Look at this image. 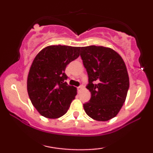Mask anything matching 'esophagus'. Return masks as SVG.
I'll return each instance as SVG.
<instances>
[{
    "instance_id": "1",
    "label": "esophagus",
    "mask_w": 153,
    "mask_h": 153,
    "mask_svg": "<svg viewBox=\"0 0 153 153\" xmlns=\"http://www.w3.org/2000/svg\"><path fill=\"white\" fill-rule=\"evenodd\" d=\"M82 89V85H80V86H79V87H78V91H80Z\"/></svg>"
}]
</instances>
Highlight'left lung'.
<instances>
[{
  "instance_id": "8db88e82",
  "label": "left lung",
  "mask_w": 153,
  "mask_h": 153,
  "mask_svg": "<svg viewBox=\"0 0 153 153\" xmlns=\"http://www.w3.org/2000/svg\"><path fill=\"white\" fill-rule=\"evenodd\" d=\"M80 57L91 94L84 110L94 120H109L117 115L127 97L129 79L125 63L116 51L102 46L82 47Z\"/></svg>"
}]
</instances>
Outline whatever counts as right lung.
<instances>
[{
    "instance_id": "add662e5",
    "label": "right lung",
    "mask_w": 153,
    "mask_h": 153,
    "mask_svg": "<svg viewBox=\"0 0 153 153\" xmlns=\"http://www.w3.org/2000/svg\"><path fill=\"white\" fill-rule=\"evenodd\" d=\"M80 47L51 45L36 54L27 78V91L33 106L43 117L57 119L68 111L77 95L68 85L65 71L80 55Z\"/></svg>"
}]
</instances>
